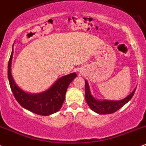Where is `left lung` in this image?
I'll use <instances>...</instances> for the list:
<instances>
[{"label": "left lung", "instance_id": "left-lung-1", "mask_svg": "<svg viewBox=\"0 0 146 146\" xmlns=\"http://www.w3.org/2000/svg\"><path fill=\"white\" fill-rule=\"evenodd\" d=\"M136 89L137 88H135L129 96H127L123 100H99L92 96L90 91L89 83L85 80V99L86 103L88 104L91 110L95 111L96 113H99V114H109V113H112L116 111L119 109H121L123 105H125L127 102H129L134 96Z\"/></svg>", "mask_w": 146, "mask_h": 146}]
</instances>
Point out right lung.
<instances>
[{
  "instance_id": "add662e5",
  "label": "right lung",
  "mask_w": 146,
  "mask_h": 146,
  "mask_svg": "<svg viewBox=\"0 0 146 146\" xmlns=\"http://www.w3.org/2000/svg\"><path fill=\"white\" fill-rule=\"evenodd\" d=\"M13 50L12 47V54L8 62L7 75L11 89L17 102L25 110L41 116H49L58 111L64 102L65 95L68 86L76 78V73H73L61 77L48 89L44 92L29 94L22 90L16 84L12 77L11 66Z\"/></svg>"
}]
</instances>
